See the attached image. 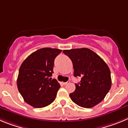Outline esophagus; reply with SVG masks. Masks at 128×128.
<instances>
[{
	"label": "esophagus",
	"mask_w": 128,
	"mask_h": 128,
	"mask_svg": "<svg viewBox=\"0 0 128 128\" xmlns=\"http://www.w3.org/2000/svg\"><path fill=\"white\" fill-rule=\"evenodd\" d=\"M62 84H63V85L66 86V85H67V84H70V81H68V82H63Z\"/></svg>",
	"instance_id": "obj_1"
}]
</instances>
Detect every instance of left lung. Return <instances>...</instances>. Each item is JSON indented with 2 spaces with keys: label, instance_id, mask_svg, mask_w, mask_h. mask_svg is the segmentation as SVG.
Masks as SVG:
<instances>
[{
  "label": "left lung",
  "instance_id": "1",
  "mask_svg": "<svg viewBox=\"0 0 128 128\" xmlns=\"http://www.w3.org/2000/svg\"><path fill=\"white\" fill-rule=\"evenodd\" d=\"M74 68V76L81 77L75 84L76 89L70 94L74 103L89 108L103 100L111 88L112 80L108 66L98 54L88 48L64 50Z\"/></svg>",
  "mask_w": 128,
  "mask_h": 128
}]
</instances>
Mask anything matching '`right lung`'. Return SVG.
<instances>
[{"mask_svg": "<svg viewBox=\"0 0 128 128\" xmlns=\"http://www.w3.org/2000/svg\"><path fill=\"white\" fill-rule=\"evenodd\" d=\"M62 50L43 48L31 54L20 68L17 87L24 101L34 108H42L55 100L60 87L54 72V60Z\"/></svg>", "mask_w": 128, "mask_h": 128, "instance_id": "add662e5", "label": "right lung"}]
</instances>
